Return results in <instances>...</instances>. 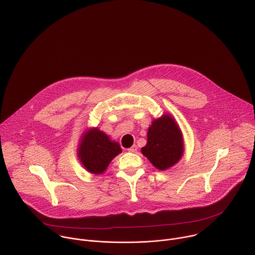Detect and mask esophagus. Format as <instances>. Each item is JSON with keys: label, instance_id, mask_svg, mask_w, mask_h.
Wrapping results in <instances>:
<instances>
[{"label": "esophagus", "instance_id": "esophagus-1", "mask_svg": "<svg viewBox=\"0 0 255 255\" xmlns=\"http://www.w3.org/2000/svg\"><path fill=\"white\" fill-rule=\"evenodd\" d=\"M137 149H138V147H137V145H132V146L130 147V148H128L127 150L129 151V152H136L137 151Z\"/></svg>", "mask_w": 255, "mask_h": 255}]
</instances>
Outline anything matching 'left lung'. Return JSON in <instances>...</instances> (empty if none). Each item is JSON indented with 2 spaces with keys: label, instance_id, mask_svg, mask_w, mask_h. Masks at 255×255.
<instances>
[{
  "label": "left lung",
  "instance_id": "obj_1",
  "mask_svg": "<svg viewBox=\"0 0 255 255\" xmlns=\"http://www.w3.org/2000/svg\"><path fill=\"white\" fill-rule=\"evenodd\" d=\"M185 151L184 137L177 123L170 114L154 119L148 128L147 143L141 148L154 167L166 170L175 165Z\"/></svg>",
  "mask_w": 255,
  "mask_h": 255
}]
</instances>
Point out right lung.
<instances>
[{
	"label": "right lung",
	"instance_id": "add662e5",
	"mask_svg": "<svg viewBox=\"0 0 255 255\" xmlns=\"http://www.w3.org/2000/svg\"><path fill=\"white\" fill-rule=\"evenodd\" d=\"M122 152L120 144L112 140L98 127L87 129L78 148V157L91 173L102 174L112 159Z\"/></svg>",
	"mask_w": 255,
	"mask_h": 255
}]
</instances>
